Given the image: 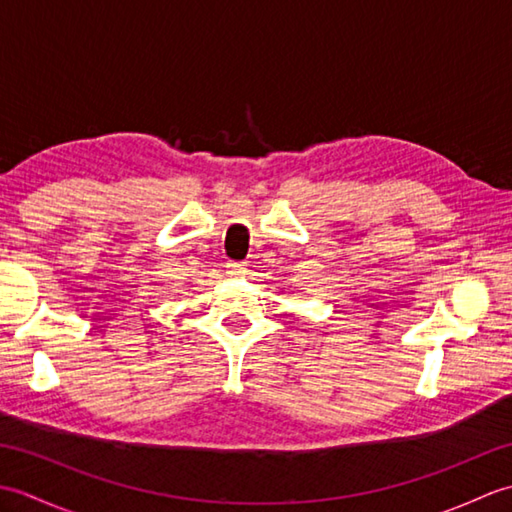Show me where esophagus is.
I'll list each match as a JSON object with an SVG mask.
<instances>
[{
    "label": "esophagus",
    "mask_w": 512,
    "mask_h": 512,
    "mask_svg": "<svg viewBox=\"0 0 512 512\" xmlns=\"http://www.w3.org/2000/svg\"><path fill=\"white\" fill-rule=\"evenodd\" d=\"M226 268H228V273H231V275H244L248 270L244 262H228Z\"/></svg>",
    "instance_id": "obj_1"
}]
</instances>
